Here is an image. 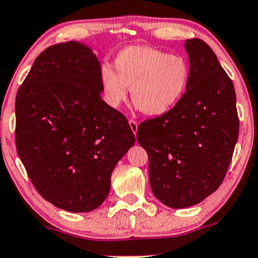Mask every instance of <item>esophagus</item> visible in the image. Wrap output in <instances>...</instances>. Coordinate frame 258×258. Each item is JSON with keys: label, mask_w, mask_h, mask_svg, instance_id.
I'll list each match as a JSON object with an SVG mask.
<instances>
[{"label": "esophagus", "mask_w": 258, "mask_h": 258, "mask_svg": "<svg viewBox=\"0 0 258 258\" xmlns=\"http://www.w3.org/2000/svg\"><path fill=\"white\" fill-rule=\"evenodd\" d=\"M128 123H130V127H131L132 132L135 133V135H137V131H138V122L135 120H128Z\"/></svg>", "instance_id": "obj_1"}]
</instances>
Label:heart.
<instances>
[{
    "mask_svg": "<svg viewBox=\"0 0 258 258\" xmlns=\"http://www.w3.org/2000/svg\"><path fill=\"white\" fill-rule=\"evenodd\" d=\"M115 70L102 64L99 70L104 99L117 108L131 99L145 115L168 113L185 95L190 82V66L184 56L168 54L147 45H131L116 55Z\"/></svg>",
    "mask_w": 258,
    "mask_h": 258,
    "instance_id": "1",
    "label": "heart"
}]
</instances>
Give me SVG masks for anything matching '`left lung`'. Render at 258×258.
<instances>
[{
	"mask_svg": "<svg viewBox=\"0 0 258 258\" xmlns=\"http://www.w3.org/2000/svg\"><path fill=\"white\" fill-rule=\"evenodd\" d=\"M190 82L168 113L143 121L138 143L149 156V180L157 200L173 209L192 207L219 188L239 133L232 80L209 45L185 43Z\"/></svg>",
	"mask_w": 258,
	"mask_h": 258,
	"instance_id": "left-lung-1",
	"label": "left lung"
}]
</instances>
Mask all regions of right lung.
<instances>
[{"mask_svg": "<svg viewBox=\"0 0 258 258\" xmlns=\"http://www.w3.org/2000/svg\"><path fill=\"white\" fill-rule=\"evenodd\" d=\"M99 70L88 45H51L15 99L18 155L40 196L67 212L103 203L114 167L136 142L125 115L102 99Z\"/></svg>", "mask_w": 258, "mask_h": 258, "instance_id": "1", "label": "right lung"}]
</instances>
